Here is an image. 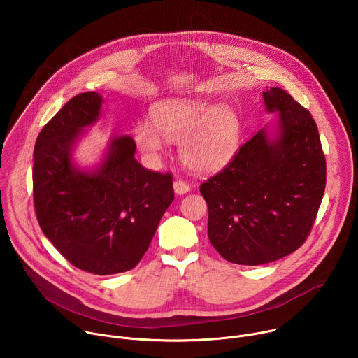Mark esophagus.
Masks as SVG:
<instances>
[{"label": "esophagus", "instance_id": "1", "mask_svg": "<svg viewBox=\"0 0 358 358\" xmlns=\"http://www.w3.org/2000/svg\"><path fill=\"white\" fill-rule=\"evenodd\" d=\"M174 191H176V194H178V195L185 194V192L189 191V184L185 182V181H182V180H176V181H174Z\"/></svg>", "mask_w": 358, "mask_h": 358}]
</instances>
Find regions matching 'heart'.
<instances>
[{
  "mask_svg": "<svg viewBox=\"0 0 358 358\" xmlns=\"http://www.w3.org/2000/svg\"><path fill=\"white\" fill-rule=\"evenodd\" d=\"M155 124L141 122L134 131L138 148L155 157L164 138L180 143V156L194 171L211 173L222 169L239 145L242 123L227 106L201 99H171L152 109Z\"/></svg>",
  "mask_w": 358,
  "mask_h": 358,
  "instance_id": "b5f03b06",
  "label": "heart"
}]
</instances>
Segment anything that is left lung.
Returning <instances> with one entry per match:
<instances>
[{"label": "left lung", "instance_id": "8db88e82", "mask_svg": "<svg viewBox=\"0 0 358 358\" xmlns=\"http://www.w3.org/2000/svg\"><path fill=\"white\" fill-rule=\"evenodd\" d=\"M279 112L280 133L259 130L199 187L208 206V238L224 259L264 265L308 239L326 187V159L310 112L280 87L264 92Z\"/></svg>", "mask_w": 358, "mask_h": 358}]
</instances>
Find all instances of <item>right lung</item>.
Segmentation results:
<instances>
[{"mask_svg": "<svg viewBox=\"0 0 358 358\" xmlns=\"http://www.w3.org/2000/svg\"><path fill=\"white\" fill-rule=\"evenodd\" d=\"M100 105L96 92L76 94L42 127L34 148V207L42 232L68 262L115 275L141 261L174 189L171 173L150 171L134 159L129 136L112 141L94 173L72 166V144L97 120Z\"/></svg>", "mask_w": 358, "mask_h": 358, "instance_id": "add662e5", "label": "right lung"}]
</instances>
